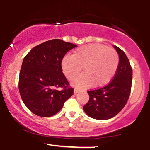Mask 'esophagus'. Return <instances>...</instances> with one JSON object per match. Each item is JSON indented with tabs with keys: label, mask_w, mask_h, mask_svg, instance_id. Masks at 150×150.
<instances>
[{
	"label": "esophagus",
	"mask_w": 150,
	"mask_h": 150,
	"mask_svg": "<svg viewBox=\"0 0 150 150\" xmlns=\"http://www.w3.org/2000/svg\"><path fill=\"white\" fill-rule=\"evenodd\" d=\"M79 92H80V89H74V94H77V93H79Z\"/></svg>",
	"instance_id": "esophagus-1"
}]
</instances>
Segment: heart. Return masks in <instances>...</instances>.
<instances>
[{
  "mask_svg": "<svg viewBox=\"0 0 150 150\" xmlns=\"http://www.w3.org/2000/svg\"><path fill=\"white\" fill-rule=\"evenodd\" d=\"M119 56L113 48L99 44H90L75 50L61 61V69L69 80H73L83 67L85 73L75 79V87H101L107 85L116 73Z\"/></svg>",
  "mask_w": 150,
  "mask_h": 150,
  "instance_id": "1",
  "label": "heart"
}]
</instances>
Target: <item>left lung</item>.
Instances as JSON below:
<instances>
[{"label": "left lung", "instance_id": "1", "mask_svg": "<svg viewBox=\"0 0 150 150\" xmlns=\"http://www.w3.org/2000/svg\"><path fill=\"white\" fill-rule=\"evenodd\" d=\"M119 56L118 69L108 85L88 91L89 100L83 109L87 116L97 120H107L116 116L126 104L131 90L132 70L125 53L113 46Z\"/></svg>", "mask_w": 150, "mask_h": 150}]
</instances>
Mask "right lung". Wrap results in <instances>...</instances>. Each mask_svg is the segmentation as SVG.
<instances>
[{"label": "right lung", "mask_w": 150, "mask_h": 150, "mask_svg": "<svg viewBox=\"0 0 150 150\" xmlns=\"http://www.w3.org/2000/svg\"><path fill=\"white\" fill-rule=\"evenodd\" d=\"M72 43L52 39L35 46L22 61L19 91L25 106L35 115L56 114L73 94L62 73L61 61L68 51L76 47ZM62 87L61 91L57 88Z\"/></svg>", "instance_id": "right-lung-1"}]
</instances>
